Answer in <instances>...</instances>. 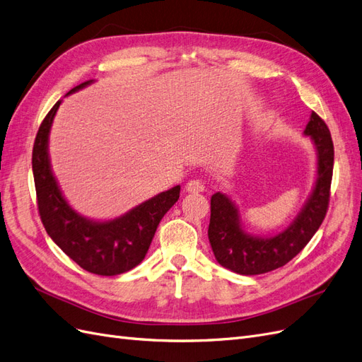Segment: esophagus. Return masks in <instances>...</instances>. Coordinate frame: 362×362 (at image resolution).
I'll use <instances>...</instances> for the list:
<instances>
[{
    "label": "esophagus",
    "instance_id": "obj_1",
    "mask_svg": "<svg viewBox=\"0 0 362 362\" xmlns=\"http://www.w3.org/2000/svg\"><path fill=\"white\" fill-rule=\"evenodd\" d=\"M185 189L189 194H200V192H204V185H203V182L194 179V180H189L188 183H186Z\"/></svg>",
    "mask_w": 362,
    "mask_h": 362
}]
</instances>
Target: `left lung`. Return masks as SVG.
Returning <instances> with one entry per match:
<instances>
[{
  "label": "left lung",
  "mask_w": 362,
  "mask_h": 362,
  "mask_svg": "<svg viewBox=\"0 0 362 362\" xmlns=\"http://www.w3.org/2000/svg\"><path fill=\"white\" fill-rule=\"evenodd\" d=\"M304 135L316 150V180L291 223L276 235H250L242 224L239 207L223 192L211 198V223L207 236L216 262L240 275H260L284 266L304 250L323 223L329 203L334 168V144L328 126L311 112Z\"/></svg>",
  "instance_id": "obj_1"
}]
</instances>
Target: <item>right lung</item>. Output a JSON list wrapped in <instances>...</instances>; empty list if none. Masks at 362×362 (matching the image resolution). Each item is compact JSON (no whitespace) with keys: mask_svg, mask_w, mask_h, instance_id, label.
Returning a JSON list of instances; mask_svg holds the SVG:
<instances>
[{"mask_svg":"<svg viewBox=\"0 0 362 362\" xmlns=\"http://www.w3.org/2000/svg\"><path fill=\"white\" fill-rule=\"evenodd\" d=\"M93 83L91 79L79 84L66 96ZM60 105L58 100L42 122L33 147V176L42 223L51 239L83 269L103 276L124 274L144 260L160 219L179 200L180 185L114 219L98 221L78 214L63 195L49 159L51 126Z\"/></svg>","mask_w":362,"mask_h":362,"instance_id":"obj_1","label":"right lung"}]
</instances>
